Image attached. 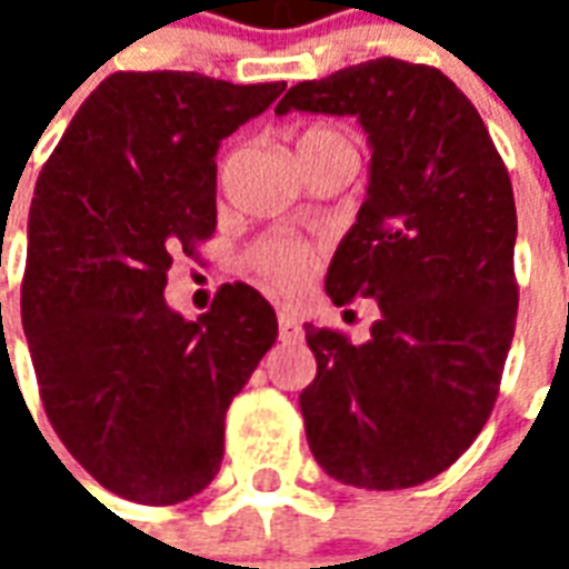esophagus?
<instances>
[{"mask_svg": "<svg viewBox=\"0 0 569 569\" xmlns=\"http://www.w3.org/2000/svg\"><path fill=\"white\" fill-rule=\"evenodd\" d=\"M277 322H280V341H283V345H298V341H305V326H301V320H298L292 310H280Z\"/></svg>", "mask_w": 569, "mask_h": 569, "instance_id": "obj_1", "label": "esophagus"}]
</instances>
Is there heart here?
<instances>
[{
	"instance_id": "heart-1",
	"label": "heart",
	"mask_w": 569,
	"mask_h": 569,
	"mask_svg": "<svg viewBox=\"0 0 569 569\" xmlns=\"http://www.w3.org/2000/svg\"><path fill=\"white\" fill-rule=\"evenodd\" d=\"M341 140H350L345 130L308 128L298 137L296 149H313V146H322V142ZM247 261L264 283H271L273 289H283V292H292L298 286L308 283L310 273L317 268V247L296 234H268L249 247Z\"/></svg>"
}]
</instances>
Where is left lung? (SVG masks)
I'll list each match as a JSON object with an SVG mask.
<instances>
[{"mask_svg": "<svg viewBox=\"0 0 569 569\" xmlns=\"http://www.w3.org/2000/svg\"><path fill=\"white\" fill-rule=\"evenodd\" d=\"M289 109L357 116L369 133V198L326 292L338 308L357 296L381 308L366 345L305 326L308 445L345 485L415 488L476 441L500 393L518 313L509 170L436 67L378 57L289 88L277 116Z\"/></svg>", "mask_w": 569, "mask_h": 569, "instance_id": "obj_1", "label": "left lung"}]
</instances>
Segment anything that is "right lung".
<instances>
[{
	"mask_svg": "<svg viewBox=\"0 0 569 569\" xmlns=\"http://www.w3.org/2000/svg\"><path fill=\"white\" fill-rule=\"evenodd\" d=\"M286 81L112 72L39 173L20 317L44 415L118 497L173 506L219 472L224 411L277 341V313L224 283L207 313L163 301L176 252L216 231V151Z\"/></svg>",
	"mask_w": 569,
	"mask_h": 569,
	"instance_id": "obj_1",
	"label": "right lung"
}]
</instances>
